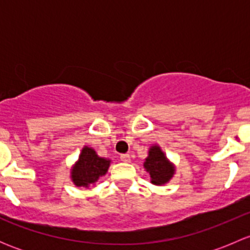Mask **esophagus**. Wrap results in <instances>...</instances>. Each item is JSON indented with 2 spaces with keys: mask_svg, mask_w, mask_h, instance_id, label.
<instances>
[{
  "mask_svg": "<svg viewBox=\"0 0 250 250\" xmlns=\"http://www.w3.org/2000/svg\"><path fill=\"white\" fill-rule=\"evenodd\" d=\"M120 158H121V161H122V162H125V163L130 162V156L128 155V153H123V155L120 156Z\"/></svg>",
  "mask_w": 250,
  "mask_h": 250,
  "instance_id": "obj_1",
  "label": "esophagus"
}]
</instances>
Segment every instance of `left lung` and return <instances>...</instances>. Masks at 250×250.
<instances>
[{
	"mask_svg": "<svg viewBox=\"0 0 250 250\" xmlns=\"http://www.w3.org/2000/svg\"><path fill=\"white\" fill-rule=\"evenodd\" d=\"M144 168L150 174L151 184L157 186L169 183L175 174V166L168 160L158 145H152L148 148V156L145 158Z\"/></svg>",
	"mask_w": 250,
	"mask_h": 250,
	"instance_id": "1",
	"label": "left lung"
}]
</instances>
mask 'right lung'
<instances>
[{"label": "right lung", "mask_w": 250, "mask_h": 250, "mask_svg": "<svg viewBox=\"0 0 250 250\" xmlns=\"http://www.w3.org/2000/svg\"><path fill=\"white\" fill-rule=\"evenodd\" d=\"M111 160L98 156L94 148L83 146L77 162L72 166L70 178L77 188H89L94 185L100 176L107 173Z\"/></svg>", "instance_id": "obj_1"}]
</instances>
